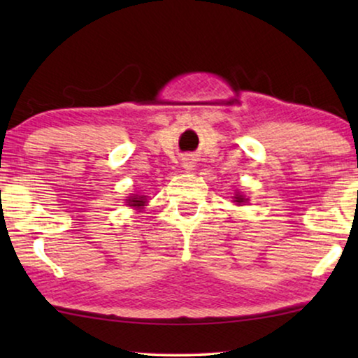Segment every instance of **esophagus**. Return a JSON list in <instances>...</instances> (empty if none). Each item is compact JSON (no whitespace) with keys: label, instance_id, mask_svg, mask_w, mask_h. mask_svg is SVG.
I'll list each match as a JSON object with an SVG mask.
<instances>
[{"label":"esophagus","instance_id":"34e87169","mask_svg":"<svg viewBox=\"0 0 358 358\" xmlns=\"http://www.w3.org/2000/svg\"><path fill=\"white\" fill-rule=\"evenodd\" d=\"M182 168L185 171H192L195 168V159L192 158V156H190V155L184 156V158H182Z\"/></svg>","mask_w":358,"mask_h":358}]
</instances>
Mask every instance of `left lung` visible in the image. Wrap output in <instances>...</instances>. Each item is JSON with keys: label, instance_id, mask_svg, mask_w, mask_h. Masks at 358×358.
Returning <instances> with one entry per match:
<instances>
[{"label": "left lung", "instance_id": "obj_1", "mask_svg": "<svg viewBox=\"0 0 358 358\" xmlns=\"http://www.w3.org/2000/svg\"><path fill=\"white\" fill-rule=\"evenodd\" d=\"M246 200L248 199H244L243 195H239V194L234 195V202H236V203H243V202H246Z\"/></svg>", "mask_w": 358, "mask_h": 358}]
</instances>
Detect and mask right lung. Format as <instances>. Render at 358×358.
Returning <instances> with one entry per match:
<instances>
[{"label": "right lung", "instance_id": "obj_1", "mask_svg": "<svg viewBox=\"0 0 358 358\" xmlns=\"http://www.w3.org/2000/svg\"><path fill=\"white\" fill-rule=\"evenodd\" d=\"M130 207H143L145 205V197H130L129 199Z\"/></svg>", "mask_w": 358, "mask_h": 358}]
</instances>
